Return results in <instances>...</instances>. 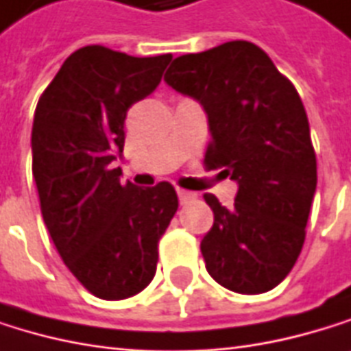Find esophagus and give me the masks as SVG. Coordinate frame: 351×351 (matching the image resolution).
Listing matches in <instances>:
<instances>
[{
    "label": "esophagus",
    "mask_w": 351,
    "mask_h": 351,
    "mask_svg": "<svg viewBox=\"0 0 351 351\" xmlns=\"http://www.w3.org/2000/svg\"><path fill=\"white\" fill-rule=\"evenodd\" d=\"M177 193H179V199H181V204H189V202H193V199H195V193H191V191L179 189Z\"/></svg>",
    "instance_id": "34e87169"
}]
</instances>
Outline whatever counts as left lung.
Masks as SVG:
<instances>
[{"instance_id": "obj_1", "label": "left lung", "mask_w": 351, "mask_h": 351, "mask_svg": "<svg viewBox=\"0 0 351 351\" xmlns=\"http://www.w3.org/2000/svg\"><path fill=\"white\" fill-rule=\"evenodd\" d=\"M164 81L204 106L212 133L204 164L239 185L233 208L204 195L214 212L202 239L210 277L235 293L270 291L302 252L316 191V154L295 87L250 41L179 56Z\"/></svg>"}]
</instances>
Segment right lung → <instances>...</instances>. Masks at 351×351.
<instances>
[{
    "mask_svg": "<svg viewBox=\"0 0 351 351\" xmlns=\"http://www.w3.org/2000/svg\"><path fill=\"white\" fill-rule=\"evenodd\" d=\"M170 60L81 47L35 110L33 177L45 227L68 270L101 300L131 298L152 283L158 241L179 208L170 183L122 185L112 166L129 108L160 85Z\"/></svg>",
    "mask_w": 351,
    "mask_h": 351,
    "instance_id": "obj_1",
    "label": "right lung"
}]
</instances>
